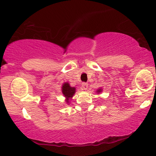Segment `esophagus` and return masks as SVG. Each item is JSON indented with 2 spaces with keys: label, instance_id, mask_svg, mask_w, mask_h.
I'll list each match as a JSON object with an SVG mask.
<instances>
[{
  "label": "esophagus",
  "instance_id": "1",
  "mask_svg": "<svg viewBox=\"0 0 156 156\" xmlns=\"http://www.w3.org/2000/svg\"><path fill=\"white\" fill-rule=\"evenodd\" d=\"M82 87H83V89H84V90H87V88H88V83H86V82L82 83Z\"/></svg>",
  "mask_w": 156,
  "mask_h": 156
}]
</instances>
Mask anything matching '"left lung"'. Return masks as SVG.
Masks as SVG:
<instances>
[{
  "label": "left lung",
  "instance_id": "left-lung-1",
  "mask_svg": "<svg viewBox=\"0 0 156 156\" xmlns=\"http://www.w3.org/2000/svg\"><path fill=\"white\" fill-rule=\"evenodd\" d=\"M101 91H102V90H98V92H100Z\"/></svg>",
  "mask_w": 156,
  "mask_h": 156
}]
</instances>
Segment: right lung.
<instances>
[{
	"label": "right lung",
	"mask_w": 156,
	"mask_h": 156,
	"mask_svg": "<svg viewBox=\"0 0 156 156\" xmlns=\"http://www.w3.org/2000/svg\"><path fill=\"white\" fill-rule=\"evenodd\" d=\"M62 93H63L64 97H66L67 98L68 100L69 98L73 97L74 94L75 93V88L71 87L69 83L66 82L62 86Z\"/></svg>",
	"instance_id": "right-lung-1"
}]
</instances>
